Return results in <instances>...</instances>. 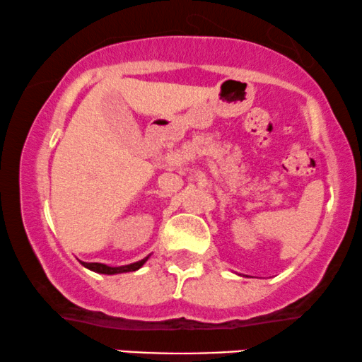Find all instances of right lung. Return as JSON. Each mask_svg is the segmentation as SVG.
Listing matches in <instances>:
<instances>
[{
    "label": "right lung",
    "instance_id": "obj_1",
    "mask_svg": "<svg viewBox=\"0 0 362 362\" xmlns=\"http://www.w3.org/2000/svg\"><path fill=\"white\" fill-rule=\"evenodd\" d=\"M148 257L139 260V262H134V264H128V265H120V267H110V265H105V264H100V262H81L85 265L86 269H90V271L93 272H98V274H108V276H112V274H122V272H134V271H139V269L147 262Z\"/></svg>",
    "mask_w": 362,
    "mask_h": 362
}]
</instances>
